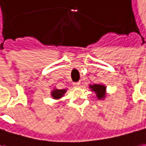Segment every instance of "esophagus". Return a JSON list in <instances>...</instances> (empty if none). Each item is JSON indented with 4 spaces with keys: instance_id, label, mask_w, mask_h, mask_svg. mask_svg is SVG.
<instances>
[{
    "instance_id": "1",
    "label": "esophagus",
    "mask_w": 146,
    "mask_h": 146,
    "mask_svg": "<svg viewBox=\"0 0 146 146\" xmlns=\"http://www.w3.org/2000/svg\"><path fill=\"white\" fill-rule=\"evenodd\" d=\"M81 85V82L80 81H77V82H73V86L75 87H79Z\"/></svg>"
}]
</instances>
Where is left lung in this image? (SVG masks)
<instances>
[{
  "label": "left lung",
  "mask_w": 146,
  "mask_h": 146,
  "mask_svg": "<svg viewBox=\"0 0 146 146\" xmlns=\"http://www.w3.org/2000/svg\"><path fill=\"white\" fill-rule=\"evenodd\" d=\"M89 88L92 92L96 94L98 100H104L106 98V86L102 84H94L90 85Z\"/></svg>",
  "instance_id": "obj_1"
}]
</instances>
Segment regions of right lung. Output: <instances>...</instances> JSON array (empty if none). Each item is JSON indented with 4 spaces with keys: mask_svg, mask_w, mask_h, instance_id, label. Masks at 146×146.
I'll return each instance as SVG.
<instances>
[{
    "mask_svg": "<svg viewBox=\"0 0 146 146\" xmlns=\"http://www.w3.org/2000/svg\"><path fill=\"white\" fill-rule=\"evenodd\" d=\"M66 91H67L66 89H64V90H58V89L54 88V89L51 91L50 95H51V97H52L53 99L58 100V99L61 98L64 95H65V94L66 93Z\"/></svg>",
    "mask_w": 146,
    "mask_h": 146,
    "instance_id": "right-lung-1",
    "label": "right lung"
}]
</instances>
